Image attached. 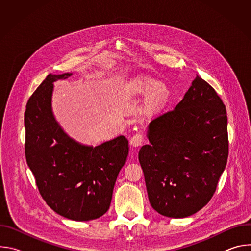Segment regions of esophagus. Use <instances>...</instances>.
I'll return each instance as SVG.
<instances>
[{
  "mask_svg": "<svg viewBox=\"0 0 251 251\" xmlns=\"http://www.w3.org/2000/svg\"><path fill=\"white\" fill-rule=\"evenodd\" d=\"M144 142V135L142 133H136L134 136H132V138L130 139V144L133 147H139L143 144Z\"/></svg>",
  "mask_w": 251,
  "mask_h": 251,
  "instance_id": "esophagus-1",
  "label": "esophagus"
}]
</instances>
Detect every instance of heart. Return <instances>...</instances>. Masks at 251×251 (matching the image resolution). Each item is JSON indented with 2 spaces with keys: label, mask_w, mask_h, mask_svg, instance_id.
<instances>
[{
  "label": "heart",
  "mask_w": 251,
  "mask_h": 251,
  "mask_svg": "<svg viewBox=\"0 0 251 251\" xmlns=\"http://www.w3.org/2000/svg\"><path fill=\"white\" fill-rule=\"evenodd\" d=\"M134 89L136 92L142 94H146L150 92V100L153 103H158L165 95V89H163L160 86H156V83L154 81L149 80H141L136 82Z\"/></svg>",
  "instance_id": "b5f03b06"
}]
</instances>
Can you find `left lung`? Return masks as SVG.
<instances>
[{
	"mask_svg": "<svg viewBox=\"0 0 251 251\" xmlns=\"http://www.w3.org/2000/svg\"><path fill=\"white\" fill-rule=\"evenodd\" d=\"M147 137L139 162L152 207L174 219L201 209L228 156L226 109L216 90L197 75L175 108L151 121Z\"/></svg>",
	"mask_w": 251,
	"mask_h": 251,
	"instance_id": "1",
	"label": "left lung"
}]
</instances>
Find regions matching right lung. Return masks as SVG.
Listing matches in <instances>:
<instances>
[{
	"label": "right lung",
	"mask_w": 251,
	"mask_h": 251,
	"mask_svg": "<svg viewBox=\"0 0 251 251\" xmlns=\"http://www.w3.org/2000/svg\"><path fill=\"white\" fill-rule=\"evenodd\" d=\"M71 75L50 74L28 99L25 152L48 205L66 219L88 222L108 210L129 143L120 135L93 147L64 132L52 112L53 82Z\"/></svg>",
	"instance_id": "1"
}]
</instances>
